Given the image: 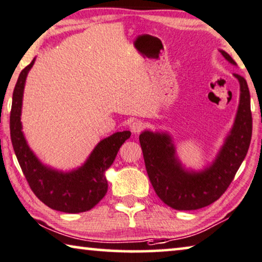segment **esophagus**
<instances>
[{
  "label": "esophagus",
  "mask_w": 262,
  "mask_h": 262,
  "mask_svg": "<svg viewBox=\"0 0 262 262\" xmlns=\"http://www.w3.org/2000/svg\"><path fill=\"white\" fill-rule=\"evenodd\" d=\"M144 127V123L140 120H135L130 123V130L134 133V134H138V133L141 132Z\"/></svg>",
  "instance_id": "34e87169"
}]
</instances>
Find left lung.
<instances>
[{
  "mask_svg": "<svg viewBox=\"0 0 262 262\" xmlns=\"http://www.w3.org/2000/svg\"><path fill=\"white\" fill-rule=\"evenodd\" d=\"M233 66L235 61L220 49ZM239 81L240 97L235 119L215 158L202 169L186 168L177 154L173 136L168 132L144 129L140 134L144 165L155 193L167 206L178 210H194L216 201L233 181L247 154L252 138L251 95L247 82Z\"/></svg>",
  "mask_w": 262,
  "mask_h": 262,
  "instance_id": "left-lung-1",
  "label": "left lung"
}]
</instances>
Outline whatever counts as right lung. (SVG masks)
<instances>
[{
	"instance_id": "1",
	"label": "right lung",
	"mask_w": 262,
	"mask_h": 262,
	"mask_svg": "<svg viewBox=\"0 0 262 262\" xmlns=\"http://www.w3.org/2000/svg\"><path fill=\"white\" fill-rule=\"evenodd\" d=\"M35 60L36 57L19 74L13 93L10 138L14 151L31 190L45 205L64 213L87 212L106 195V171L114 162L120 147L130 138V132H116L101 140L87 160L75 169L63 171L45 165L27 142L21 122L26 80Z\"/></svg>"
}]
</instances>
